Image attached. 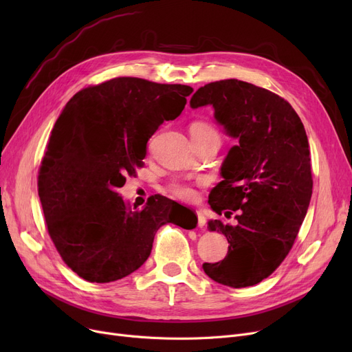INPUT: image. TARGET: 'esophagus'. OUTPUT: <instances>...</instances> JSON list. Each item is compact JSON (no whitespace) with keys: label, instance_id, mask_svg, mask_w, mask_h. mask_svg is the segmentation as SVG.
Wrapping results in <instances>:
<instances>
[{"label":"esophagus","instance_id":"1","mask_svg":"<svg viewBox=\"0 0 352 352\" xmlns=\"http://www.w3.org/2000/svg\"><path fill=\"white\" fill-rule=\"evenodd\" d=\"M197 217H198V227L199 228H206L207 218L204 217V214H202L201 211H197Z\"/></svg>","mask_w":352,"mask_h":352}]
</instances>
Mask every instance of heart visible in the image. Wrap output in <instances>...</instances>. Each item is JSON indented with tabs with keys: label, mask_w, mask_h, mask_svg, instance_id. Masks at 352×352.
Segmentation results:
<instances>
[{
	"label": "heart",
	"mask_w": 352,
	"mask_h": 352,
	"mask_svg": "<svg viewBox=\"0 0 352 352\" xmlns=\"http://www.w3.org/2000/svg\"><path fill=\"white\" fill-rule=\"evenodd\" d=\"M191 133L192 134H199V135H214V137H218V133L217 129L210 125V124H206V122H197L191 126ZM171 191L174 195H177L178 198H182V199H192L195 197V191L191 186H188V184H184V182H173L171 184Z\"/></svg>",
	"instance_id": "1"
}]
</instances>
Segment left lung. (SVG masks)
<instances>
[{
  "label": "left lung",
  "mask_w": 352,
  "mask_h": 352,
  "mask_svg": "<svg viewBox=\"0 0 352 352\" xmlns=\"http://www.w3.org/2000/svg\"><path fill=\"white\" fill-rule=\"evenodd\" d=\"M190 105H212L215 121L236 140L208 204L218 215L236 211L238 223L208 221L230 245L223 261L202 268L218 284L255 285L284 261L307 215L312 175L305 128L284 98L238 80L198 88Z\"/></svg>",
  "instance_id": "1"
}]
</instances>
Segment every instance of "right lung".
Returning a JSON list of instances; mask_svg holds the SVG:
<instances>
[{"label": "right lung", "instance_id": "add662e5", "mask_svg": "<svg viewBox=\"0 0 352 352\" xmlns=\"http://www.w3.org/2000/svg\"><path fill=\"white\" fill-rule=\"evenodd\" d=\"M192 88L120 77L74 96L55 122L38 175L48 234L89 283H111L150 256L158 228H195V214L162 195L133 211L117 190L142 166L146 142L175 120Z\"/></svg>", "mask_w": 352, "mask_h": 352}]
</instances>
